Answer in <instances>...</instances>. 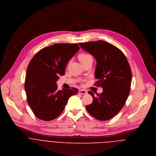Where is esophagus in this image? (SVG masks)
<instances>
[{
  "label": "esophagus",
  "mask_w": 156,
  "mask_h": 156,
  "mask_svg": "<svg viewBox=\"0 0 156 156\" xmlns=\"http://www.w3.org/2000/svg\"><path fill=\"white\" fill-rule=\"evenodd\" d=\"M79 93L80 95H85L87 93V91L85 90H80L79 91Z\"/></svg>",
  "instance_id": "1"
}]
</instances>
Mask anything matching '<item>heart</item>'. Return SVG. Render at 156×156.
<instances>
[{
    "mask_svg": "<svg viewBox=\"0 0 156 156\" xmlns=\"http://www.w3.org/2000/svg\"><path fill=\"white\" fill-rule=\"evenodd\" d=\"M79 59L80 60V61L81 62V63H83V62L88 60V59H92V57L90 55L87 54V53H82L80 54L79 56Z\"/></svg>",
    "mask_w": 156,
    "mask_h": 156,
    "instance_id": "b5f03b06",
    "label": "heart"
}]
</instances>
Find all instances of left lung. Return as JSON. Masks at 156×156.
<instances>
[{
  "instance_id": "left-lung-1",
  "label": "left lung",
  "mask_w": 156,
  "mask_h": 156,
  "mask_svg": "<svg viewBox=\"0 0 156 156\" xmlns=\"http://www.w3.org/2000/svg\"><path fill=\"white\" fill-rule=\"evenodd\" d=\"M80 47L94 57L97 61L95 76L97 86L103 92L93 97L91 104L86 109L99 120H108L115 116L125 105L129 95L132 72L127 59L122 51L103 41L79 43Z\"/></svg>"
}]
</instances>
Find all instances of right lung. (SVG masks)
Wrapping results in <instances>:
<instances>
[{"mask_svg":"<svg viewBox=\"0 0 156 156\" xmlns=\"http://www.w3.org/2000/svg\"><path fill=\"white\" fill-rule=\"evenodd\" d=\"M77 44H55L37 52L27 66L24 88L29 106L39 119L50 121L65 109L75 88L58 90L56 81L63 76L68 61L77 52Z\"/></svg>","mask_w":156,"mask_h":156,"instance_id":"right-lung-1","label":"right lung"}]
</instances>
